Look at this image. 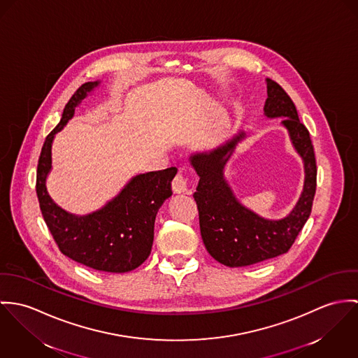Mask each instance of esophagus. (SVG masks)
Segmentation results:
<instances>
[{
	"label": "esophagus",
	"instance_id": "esophagus-1",
	"mask_svg": "<svg viewBox=\"0 0 358 358\" xmlns=\"http://www.w3.org/2000/svg\"><path fill=\"white\" fill-rule=\"evenodd\" d=\"M171 188L174 194H184L188 191V181L182 174H177L171 182Z\"/></svg>",
	"mask_w": 358,
	"mask_h": 358
}]
</instances>
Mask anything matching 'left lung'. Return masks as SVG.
<instances>
[{"instance_id": "8db88e82", "label": "left lung", "mask_w": 358, "mask_h": 358, "mask_svg": "<svg viewBox=\"0 0 358 358\" xmlns=\"http://www.w3.org/2000/svg\"><path fill=\"white\" fill-rule=\"evenodd\" d=\"M266 118H282L289 140L302 158L305 181L301 196L288 215L268 220L243 206L229 187L224 170L247 133L240 130L214 150L196 152L189 163L198 173L194 198L199 210L200 234L206 250L220 264L231 268L248 266L285 254L306 224L316 194V158L310 134L301 123L295 104L278 82L266 78Z\"/></svg>"}]
</instances>
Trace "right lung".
Listing matches in <instances>:
<instances>
[{
	"label": "right lung",
	"instance_id": "add662e5",
	"mask_svg": "<svg viewBox=\"0 0 358 358\" xmlns=\"http://www.w3.org/2000/svg\"><path fill=\"white\" fill-rule=\"evenodd\" d=\"M99 85L100 80L83 83L66 104L59 124L45 138L37 169V196L42 217L66 257L94 271L126 273L138 268L151 254L155 218L163 201L173 194L171 181L177 169L134 176L115 198L86 215L66 211L46 189L55 136Z\"/></svg>",
	"mask_w": 358,
	"mask_h": 358
}]
</instances>
